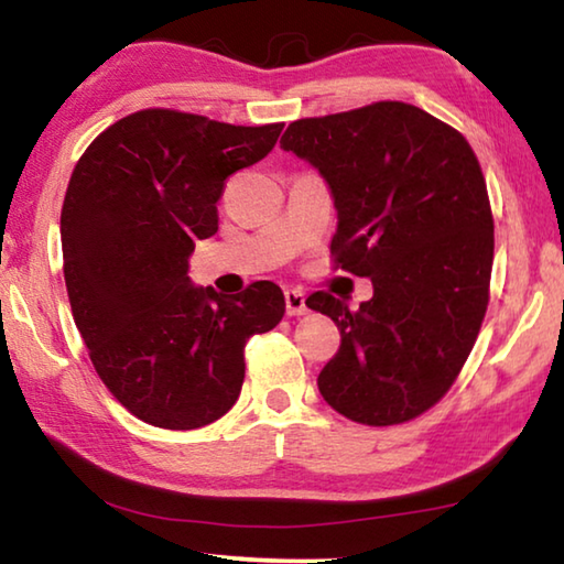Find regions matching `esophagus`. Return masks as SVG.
I'll return each mask as SVG.
<instances>
[{
	"label": "esophagus",
	"mask_w": 564,
	"mask_h": 564,
	"mask_svg": "<svg viewBox=\"0 0 564 564\" xmlns=\"http://www.w3.org/2000/svg\"><path fill=\"white\" fill-rule=\"evenodd\" d=\"M285 313H289V316H303V313H308L303 291H285Z\"/></svg>",
	"instance_id": "obj_1"
}]
</instances>
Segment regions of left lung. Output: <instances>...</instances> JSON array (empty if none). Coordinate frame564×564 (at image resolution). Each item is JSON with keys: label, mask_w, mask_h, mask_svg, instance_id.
<instances>
[{"label": "left lung", "mask_w": 564, "mask_h": 564, "mask_svg": "<svg viewBox=\"0 0 564 564\" xmlns=\"http://www.w3.org/2000/svg\"><path fill=\"white\" fill-rule=\"evenodd\" d=\"M281 149L326 178L338 269L373 281L358 311L326 291L305 301L340 330L321 395L362 425L413 420L451 390L488 311L495 236L475 151L403 101L299 119Z\"/></svg>", "instance_id": "1"}]
</instances>
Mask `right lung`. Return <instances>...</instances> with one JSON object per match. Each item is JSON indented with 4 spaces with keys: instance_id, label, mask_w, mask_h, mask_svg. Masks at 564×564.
<instances>
[{
    "instance_id": "right-lung-1",
    "label": "right lung",
    "mask_w": 564,
    "mask_h": 564,
    "mask_svg": "<svg viewBox=\"0 0 564 564\" xmlns=\"http://www.w3.org/2000/svg\"><path fill=\"white\" fill-rule=\"evenodd\" d=\"M281 129L144 109L101 131L72 171L62 253L74 323L104 386L149 425L194 431L226 415L246 340L283 318L271 281L221 295L188 279L196 241L218 231L226 178Z\"/></svg>"
}]
</instances>
